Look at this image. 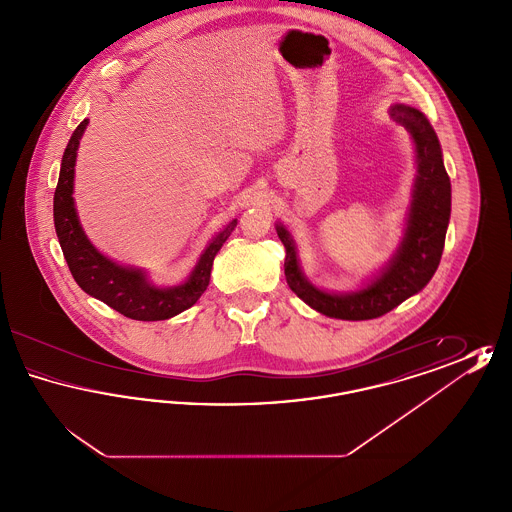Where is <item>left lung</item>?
<instances>
[{
  "label": "left lung",
  "mask_w": 512,
  "mask_h": 512,
  "mask_svg": "<svg viewBox=\"0 0 512 512\" xmlns=\"http://www.w3.org/2000/svg\"><path fill=\"white\" fill-rule=\"evenodd\" d=\"M390 115L393 121L411 132L418 163L405 238L390 267L361 292L347 295L320 292L301 274L288 230L276 226L278 238L286 247L284 274L288 286L299 299L326 317L341 320L382 317L407 297L420 292L430 282L441 261L451 215V182L443 167L438 136L428 119L414 107L393 105Z\"/></svg>",
  "instance_id": "obj_1"
}]
</instances>
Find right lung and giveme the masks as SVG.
Listing matches in <instances>:
<instances>
[{"mask_svg": "<svg viewBox=\"0 0 512 512\" xmlns=\"http://www.w3.org/2000/svg\"><path fill=\"white\" fill-rule=\"evenodd\" d=\"M88 119L80 122L67 144L61 161L59 182L53 195V222L65 261L76 284L92 297L103 301L117 313L134 320H165L190 309L207 290L215 255L228 240L238 220H232L213 242L207 245L190 278L176 288H155L144 272L119 267L103 257L84 236L74 211L73 180L76 149Z\"/></svg>", "mask_w": 512, "mask_h": 512, "instance_id": "1", "label": "right lung"}]
</instances>
